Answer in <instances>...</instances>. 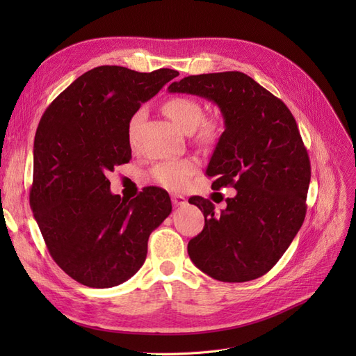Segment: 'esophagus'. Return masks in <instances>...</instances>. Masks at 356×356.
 Wrapping results in <instances>:
<instances>
[{
  "instance_id": "34e87169",
  "label": "esophagus",
  "mask_w": 356,
  "mask_h": 356,
  "mask_svg": "<svg viewBox=\"0 0 356 356\" xmlns=\"http://www.w3.org/2000/svg\"><path fill=\"white\" fill-rule=\"evenodd\" d=\"M170 199H172V203H174V207H182V204L187 203L186 197L179 196V195H172Z\"/></svg>"
}]
</instances>
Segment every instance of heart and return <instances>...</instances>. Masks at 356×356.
<instances>
[{"label":"heart","mask_w":356,"mask_h":356,"mask_svg":"<svg viewBox=\"0 0 356 356\" xmlns=\"http://www.w3.org/2000/svg\"><path fill=\"white\" fill-rule=\"evenodd\" d=\"M163 111L174 122V124L186 134L195 132L203 120V106L199 101L188 98V96H175V98L168 99L163 104ZM141 118L143 110H138L129 120V136H131V139L134 138ZM215 132H217L215 123L204 122L199 127L197 136L200 141L208 143L215 136ZM196 170L197 161L195 159L168 160L157 163L149 172V177L156 184L168 190H181L188 184L190 178L195 175Z\"/></svg>","instance_id":"obj_1"}]
</instances>
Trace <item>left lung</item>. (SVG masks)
I'll return each mask as SVG.
<instances>
[{
  "instance_id": "1",
  "label": "left lung",
  "mask_w": 356,
  "mask_h": 356,
  "mask_svg": "<svg viewBox=\"0 0 356 356\" xmlns=\"http://www.w3.org/2000/svg\"><path fill=\"white\" fill-rule=\"evenodd\" d=\"M168 90L218 105L225 129L207 175L217 177L215 188H236L220 213L209 199H188L204 215L202 233L187 246L191 261L221 282L266 275L306 217L310 161L296 118L281 99L239 71L188 75Z\"/></svg>"
}]
</instances>
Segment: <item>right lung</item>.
<instances>
[{
	"label": "right lung",
	"mask_w": 356,
	"mask_h": 356,
	"mask_svg": "<svg viewBox=\"0 0 356 356\" xmlns=\"http://www.w3.org/2000/svg\"><path fill=\"white\" fill-rule=\"evenodd\" d=\"M178 71L93 68L42 114L34 141L29 203L56 264L90 288L126 282L145 261L149 234L172 211L168 191L126 200L106 175L132 159L129 120Z\"/></svg>",
	"instance_id": "add662e5"
}]
</instances>
